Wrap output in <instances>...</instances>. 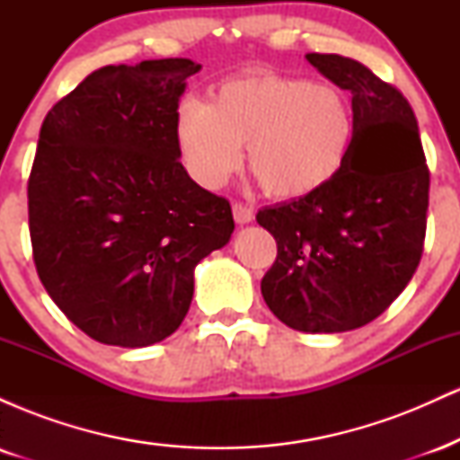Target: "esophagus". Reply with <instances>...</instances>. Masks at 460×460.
<instances>
[{
	"label": "esophagus",
	"instance_id": "34e87169",
	"mask_svg": "<svg viewBox=\"0 0 460 460\" xmlns=\"http://www.w3.org/2000/svg\"><path fill=\"white\" fill-rule=\"evenodd\" d=\"M234 218L237 225H248L255 220V212L244 203H234Z\"/></svg>",
	"mask_w": 460,
	"mask_h": 460
}]
</instances>
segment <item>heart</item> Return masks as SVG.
Instances as JSON below:
<instances>
[{
  "label": "heart",
  "mask_w": 460,
  "mask_h": 460,
  "mask_svg": "<svg viewBox=\"0 0 460 460\" xmlns=\"http://www.w3.org/2000/svg\"><path fill=\"white\" fill-rule=\"evenodd\" d=\"M177 142L190 175L223 188L242 166L274 197H305L344 166L355 138L346 94L331 84L272 73L220 84L214 103L190 97L177 110Z\"/></svg>",
  "instance_id": "1"
}]
</instances>
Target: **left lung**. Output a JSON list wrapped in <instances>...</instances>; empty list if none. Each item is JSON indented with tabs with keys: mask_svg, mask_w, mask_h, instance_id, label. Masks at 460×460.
Returning a JSON list of instances; mask_svg holds the SVG:
<instances>
[{
	"mask_svg": "<svg viewBox=\"0 0 460 460\" xmlns=\"http://www.w3.org/2000/svg\"><path fill=\"white\" fill-rule=\"evenodd\" d=\"M305 58L350 91L355 138L326 186L257 214L277 240L261 296L289 329L344 332L378 318L420 266L430 175L398 88L350 58Z\"/></svg>",
	"mask_w": 460,
	"mask_h": 460,
	"instance_id": "8db88e82",
	"label": "left lung"
}]
</instances>
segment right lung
Segmentation results:
<instances>
[{
    "mask_svg": "<svg viewBox=\"0 0 460 460\" xmlns=\"http://www.w3.org/2000/svg\"><path fill=\"white\" fill-rule=\"evenodd\" d=\"M188 58L103 66L40 128L30 237L47 294L108 346L145 348L186 318L194 268L234 234L229 200L192 181L177 142Z\"/></svg>",
    "mask_w": 460,
    "mask_h": 460,
    "instance_id": "add662e5",
    "label": "right lung"
}]
</instances>
